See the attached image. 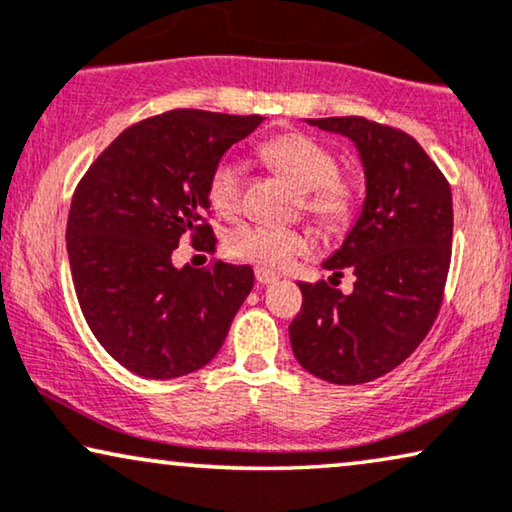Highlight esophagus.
<instances>
[{
  "label": "esophagus",
  "mask_w": 512,
  "mask_h": 512,
  "mask_svg": "<svg viewBox=\"0 0 512 512\" xmlns=\"http://www.w3.org/2000/svg\"><path fill=\"white\" fill-rule=\"evenodd\" d=\"M255 278H257V283H260V285H269V283L278 281V276L274 274V271H267V269H260V267L255 269Z\"/></svg>",
  "instance_id": "1"
}]
</instances>
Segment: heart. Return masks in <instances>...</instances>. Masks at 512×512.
<instances>
[{
	"instance_id": "heart-1",
	"label": "heart",
	"mask_w": 512,
	"mask_h": 512,
	"mask_svg": "<svg viewBox=\"0 0 512 512\" xmlns=\"http://www.w3.org/2000/svg\"><path fill=\"white\" fill-rule=\"evenodd\" d=\"M262 156L302 192L304 213L332 234L349 229L358 210V187L337 170V156L304 133H285L264 142ZM208 203L215 213L236 215L243 201V168L234 156H222L208 175ZM229 255L267 271L288 269L295 257L313 250L306 229L243 224L227 241Z\"/></svg>"
}]
</instances>
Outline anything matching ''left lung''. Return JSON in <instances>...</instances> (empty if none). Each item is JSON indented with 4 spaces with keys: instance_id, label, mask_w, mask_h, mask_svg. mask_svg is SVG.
Listing matches in <instances>:
<instances>
[{
    "instance_id": "obj_1",
    "label": "left lung",
    "mask_w": 512,
    "mask_h": 512,
    "mask_svg": "<svg viewBox=\"0 0 512 512\" xmlns=\"http://www.w3.org/2000/svg\"><path fill=\"white\" fill-rule=\"evenodd\" d=\"M356 142L365 206L330 260L357 283L342 296L329 283H299L302 309L290 323L292 353L330 384L384 377L424 342L445 297L452 262V189L412 135L365 117L309 119Z\"/></svg>"
}]
</instances>
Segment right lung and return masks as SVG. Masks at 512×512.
Returning <instances> with one entry per match:
<instances>
[{
  "label": "right lung",
  "mask_w": 512,
  "mask_h": 512,
  "mask_svg": "<svg viewBox=\"0 0 512 512\" xmlns=\"http://www.w3.org/2000/svg\"><path fill=\"white\" fill-rule=\"evenodd\" d=\"M264 121L260 114L170 109L128 126L74 189L67 255L88 327L109 356L140 377L201 370L227 339L255 274L215 260L173 267L192 238L210 252L208 175L217 159Z\"/></svg>",
  "instance_id": "obj_1"
}]
</instances>
